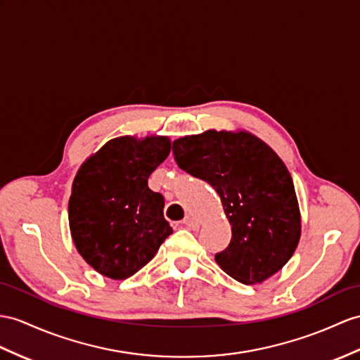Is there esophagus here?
Masks as SVG:
<instances>
[{
  "mask_svg": "<svg viewBox=\"0 0 360 360\" xmlns=\"http://www.w3.org/2000/svg\"><path fill=\"white\" fill-rule=\"evenodd\" d=\"M183 224H185L188 229H192V231H197L200 227V221L197 220L195 217H186L185 221H183Z\"/></svg>",
  "mask_w": 360,
  "mask_h": 360,
  "instance_id": "34e87169",
  "label": "esophagus"
}]
</instances>
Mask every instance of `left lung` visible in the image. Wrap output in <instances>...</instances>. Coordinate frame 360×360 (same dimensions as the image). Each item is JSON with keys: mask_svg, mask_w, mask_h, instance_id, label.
<instances>
[{"mask_svg": "<svg viewBox=\"0 0 360 360\" xmlns=\"http://www.w3.org/2000/svg\"><path fill=\"white\" fill-rule=\"evenodd\" d=\"M183 171L207 181L221 198L232 240L215 261L243 284H259L281 270L301 238V212L292 175L261 139L248 131L185 136L172 143Z\"/></svg>", "mask_w": 360, "mask_h": 360, "instance_id": "left-lung-1", "label": "left lung"}]
</instances>
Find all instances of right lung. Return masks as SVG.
Masks as SVG:
<instances>
[{
    "label": "right lung",
    "mask_w": 360,
    "mask_h": 360,
    "mask_svg": "<svg viewBox=\"0 0 360 360\" xmlns=\"http://www.w3.org/2000/svg\"><path fill=\"white\" fill-rule=\"evenodd\" d=\"M169 153L166 136H122L79 168L68 200L70 232L79 255L101 275L133 276L172 233L163 195L148 188Z\"/></svg>",
    "instance_id": "obj_1"
}]
</instances>
